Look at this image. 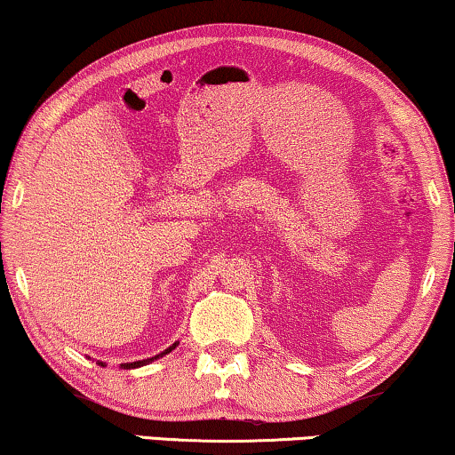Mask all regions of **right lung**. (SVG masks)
<instances>
[{"mask_svg":"<svg viewBox=\"0 0 455 455\" xmlns=\"http://www.w3.org/2000/svg\"><path fill=\"white\" fill-rule=\"evenodd\" d=\"M178 341H175L172 347H167L165 351H161V354H157L155 357H147V359H139V362H126V363H120V368H124V370H134V368H140V365H147V363H153L155 359H159V357H163V355H167V354H172V351L178 347ZM98 365H101V368H104V362H98Z\"/></svg>","mask_w":455,"mask_h":455,"instance_id":"add662e5","label":"right lung"}]
</instances>
